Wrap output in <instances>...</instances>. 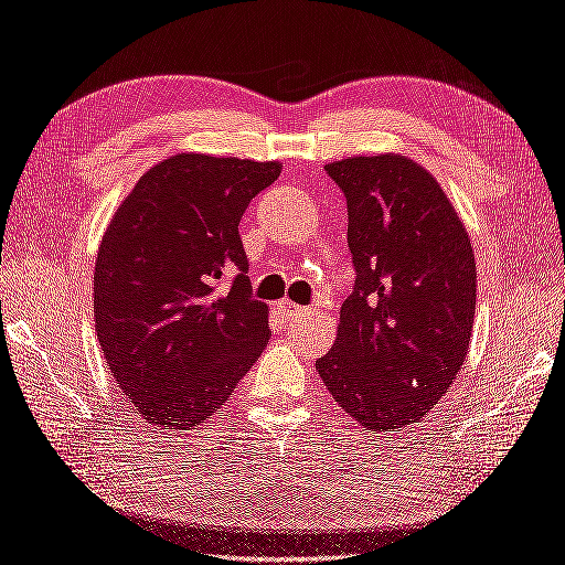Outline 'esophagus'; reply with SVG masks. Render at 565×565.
I'll list each match as a JSON object with an SVG mask.
<instances>
[{"mask_svg":"<svg viewBox=\"0 0 565 565\" xmlns=\"http://www.w3.org/2000/svg\"><path fill=\"white\" fill-rule=\"evenodd\" d=\"M279 312L284 315L286 320H296V318H300V315H306L308 308H300V306L291 303V300H281V303H279Z\"/></svg>","mask_w":565,"mask_h":565,"instance_id":"obj_1","label":"esophagus"}]
</instances>
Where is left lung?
I'll list each match as a JSON object with an SVG mask.
<instances>
[{"label":"left lung","mask_w":565,"mask_h":565,"mask_svg":"<svg viewBox=\"0 0 565 565\" xmlns=\"http://www.w3.org/2000/svg\"><path fill=\"white\" fill-rule=\"evenodd\" d=\"M347 196L356 284L315 361L365 430L418 424L455 383L477 308V262L438 180L399 153L324 166Z\"/></svg>","instance_id":"left-lung-1"}]
</instances>
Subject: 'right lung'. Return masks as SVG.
Segmentation results:
<instances>
[{"label": "right lung", "instance_id": "add662e5", "mask_svg": "<svg viewBox=\"0 0 565 565\" xmlns=\"http://www.w3.org/2000/svg\"><path fill=\"white\" fill-rule=\"evenodd\" d=\"M279 173V161L175 153L139 178L105 228L96 334L147 424H204L267 347L269 308L250 294L238 223ZM223 273L236 274L226 295Z\"/></svg>", "mask_w": 565, "mask_h": 565}]
</instances>
